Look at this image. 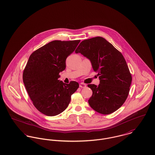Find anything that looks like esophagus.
I'll return each instance as SVG.
<instances>
[{"instance_id": "34e87169", "label": "esophagus", "mask_w": 155, "mask_h": 155, "mask_svg": "<svg viewBox=\"0 0 155 155\" xmlns=\"http://www.w3.org/2000/svg\"><path fill=\"white\" fill-rule=\"evenodd\" d=\"M80 87H81V88H86V85L85 84H84V83H80Z\"/></svg>"}]
</instances>
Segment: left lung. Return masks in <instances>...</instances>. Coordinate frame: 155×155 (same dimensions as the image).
Segmentation results:
<instances>
[{"mask_svg": "<svg viewBox=\"0 0 155 155\" xmlns=\"http://www.w3.org/2000/svg\"><path fill=\"white\" fill-rule=\"evenodd\" d=\"M88 59L97 72L100 84H88L93 91L88 100L95 111L107 115L118 110L126 101L132 77L122 53L102 37L82 41L75 50Z\"/></svg>", "mask_w": 155, "mask_h": 155, "instance_id": "obj_1", "label": "left lung"}]
</instances>
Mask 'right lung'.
Instances as JSON below:
<instances>
[{"label": "right lung", "instance_id": "1", "mask_svg": "<svg viewBox=\"0 0 155 155\" xmlns=\"http://www.w3.org/2000/svg\"><path fill=\"white\" fill-rule=\"evenodd\" d=\"M80 40H54L33 52L23 72V82L36 109L50 117L64 111L71 95L79 87L76 81L65 84L59 75L66 68V59Z\"/></svg>", "mask_w": 155, "mask_h": 155}]
</instances>
